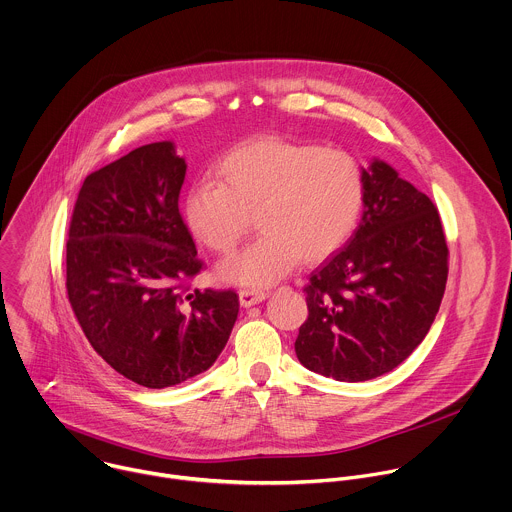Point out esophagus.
<instances>
[{
    "instance_id": "obj_1",
    "label": "esophagus",
    "mask_w": 512,
    "mask_h": 512,
    "mask_svg": "<svg viewBox=\"0 0 512 512\" xmlns=\"http://www.w3.org/2000/svg\"><path fill=\"white\" fill-rule=\"evenodd\" d=\"M267 297H269V293H265V291H255V289H243V291L239 293V301H241L243 307H253V305L265 301Z\"/></svg>"
}]
</instances>
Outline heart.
<instances>
[{
    "label": "heart",
    "instance_id": "1",
    "mask_svg": "<svg viewBox=\"0 0 512 512\" xmlns=\"http://www.w3.org/2000/svg\"><path fill=\"white\" fill-rule=\"evenodd\" d=\"M217 179L191 187L185 219L217 253H231L255 215L261 235L217 273L243 287H269L299 261L319 263L355 231L363 201L361 163L343 149L257 137L217 163Z\"/></svg>",
    "mask_w": 512,
    "mask_h": 512
}]
</instances>
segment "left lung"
Listing matches in <instances>:
<instances>
[{
	"label": "left lung",
	"mask_w": 512,
	"mask_h": 512,
	"mask_svg": "<svg viewBox=\"0 0 512 512\" xmlns=\"http://www.w3.org/2000/svg\"><path fill=\"white\" fill-rule=\"evenodd\" d=\"M363 177L361 223L311 273L309 317L295 341L303 367L345 383L381 377L421 345L449 273L433 201L377 157Z\"/></svg>",
	"instance_id": "left-lung-1"
}]
</instances>
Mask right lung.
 I'll list each match as a JSON object with an SVG mask.
<instances>
[{"mask_svg":"<svg viewBox=\"0 0 512 512\" xmlns=\"http://www.w3.org/2000/svg\"><path fill=\"white\" fill-rule=\"evenodd\" d=\"M187 163L173 141L85 177L67 241V295L95 353L125 379L165 389L207 371L239 313L235 291L187 293L201 261L179 213Z\"/></svg>","mask_w":512,"mask_h":512,"instance_id":"obj_1","label":"right lung"}]
</instances>
